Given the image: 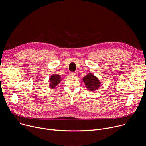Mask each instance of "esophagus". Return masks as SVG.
<instances>
[{"label":"esophagus","instance_id":"obj_1","mask_svg":"<svg viewBox=\"0 0 146 146\" xmlns=\"http://www.w3.org/2000/svg\"><path fill=\"white\" fill-rule=\"evenodd\" d=\"M69 75L70 76H74V75H75V73H74V72H70L69 73Z\"/></svg>","mask_w":146,"mask_h":146}]
</instances>
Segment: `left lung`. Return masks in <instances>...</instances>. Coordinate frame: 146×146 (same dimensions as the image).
<instances>
[{
	"mask_svg": "<svg viewBox=\"0 0 146 146\" xmlns=\"http://www.w3.org/2000/svg\"><path fill=\"white\" fill-rule=\"evenodd\" d=\"M84 82L86 88L90 91H94L98 90L100 84L101 82L98 78L94 76L92 73H88L82 78Z\"/></svg>",
	"mask_w": 146,
	"mask_h": 146,
	"instance_id": "1",
	"label": "left lung"
}]
</instances>
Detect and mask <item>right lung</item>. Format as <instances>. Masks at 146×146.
<instances>
[{
  "label": "right lung",
  "instance_id": "1",
  "mask_svg": "<svg viewBox=\"0 0 146 146\" xmlns=\"http://www.w3.org/2000/svg\"><path fill=\"white\" fill-rule=\"evenodd\" d=\"M62 78L61 76L58 74H52L50 78H49L50 84L49 87L51 89H54L57 85L59 84V83L60 82Z\"/></svg>",
  "mask_w": 146,
  "mask_h": 146
}]
</instances>
